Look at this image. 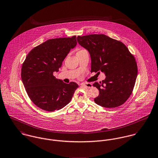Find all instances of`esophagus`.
Here are the masks:
<instances>
[{
    "instance_id": "obj_1",
    "label": "esophagus",
    "mask_w": 158,
    "mask_h": 158,
    "mask_svg": "<svg viewBox=\"0 0 158 158\" xmlns=\"http://www.w3.org/2000/svg\"><path fill=\"white\" fill-rule=\"evenodd\" d=\"M82 85L83 86V87H84L86 88H91L93 86H92V84H91V83H87V84H82Z\"/></svg>"
}]
</instances>
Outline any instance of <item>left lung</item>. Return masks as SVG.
<instances>
[{
    "label": "left lung",
    "instance_id": "1",
    "mask_svg": "<svg viewBox=\"0 0 158 158\" xmlns=\"http://www.w3.org/2000/svg\"><path fill=\"white\" fill-rule=\"evenodd\" d=\"M77 40L90 54L91 72L102 71L106 76L93 84L99 91L95 103L110 108L123 105L131 94L138 75L135 56L122 42L105 35H78Z\"/></svg>",
    "mask_w": 158,
    "mask_h": 158
}]
</instances>
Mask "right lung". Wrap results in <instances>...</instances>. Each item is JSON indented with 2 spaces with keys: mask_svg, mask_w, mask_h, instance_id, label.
Returning a JSON list of instances; mask_svg holds the SVG:
<instances>
[{
  "mask_svg": "<svg viewBox=\"0 0 158 158\" xmlns=\"http://www.w3.org/2000/svg\"><path fill=\"white\" fill-rule=\"evenodd\" d=\"M77 44L76 36L47 40L33 48L22 64L21 77L27 93L39 108L48 111L59 110L71 100L79 85L65 84L56 78L62 62Z\"/></svg>",
  "mask_w": 158,
  "mask_h": 158,
  "instance_id": "1",
  "label": "right lung"
}]
</instances>
